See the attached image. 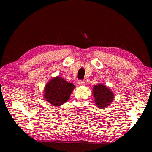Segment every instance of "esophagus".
Listing matches in <instances>:
<instances>
[{"instance_id": "34e87169", "label": "esophagus", "mask_w": 152, "mask_h": 152, "mask_svg": "<svg viewBox=\"0 0 152 152\" xmlns=\"http://www.w3.org/2000/svg\"><path fill=\"white\" fill-rule=\"evenodd\" d=\"M78 84H79V86H84L86 85V83L84 81H82V80H79V82H78Z\"/></svg>"}]
</instances>
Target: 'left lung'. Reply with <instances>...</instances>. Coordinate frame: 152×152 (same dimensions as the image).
I'll use <instances>...</instances> for the list:
<instances>
[{
	"label": "left lung",
	"instance_id": "8db88e82",
	"mask_svg": "<svg viewBox=\"0 0 152 152\" xmlns=\"http://www.w3.org/2000/svg\"><path fill=\"white\" fill-rule=\"evenodd\" d=\"M93 94L96 106L100 109H104L112 104L114 98L113 91L103 84L94 86Z\"/></svg>",
	"mask_w": 152,
	"mask_h": 152
}]
</instances>
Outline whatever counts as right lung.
I'll return each instance as SVG.
<instances>
[{
    "instance_id": "1",
    "label": "right lung",
    "mask_w": 152,
    "mask_h": 152,
    "mask_svg": "<svg viewBox=\"0 0 152 152\" xmlns=\"http://www.w3.org/2000/svg\"><path fill=\"white\" fill-rule=\"evenodd\" d=\"M75 88L74 85L63 78L55 77L45 85L44 98L48 103L58 107L67 102Z\"/></svg>"
}]
</instances>
